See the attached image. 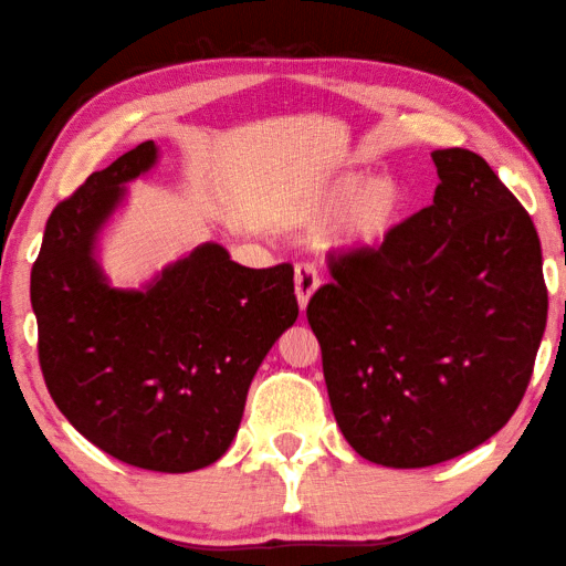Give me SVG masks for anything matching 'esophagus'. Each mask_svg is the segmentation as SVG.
Here are the masks:
<instances>
[{
    "instance_id": "esophagus-1",
    "label": "esophagus",
    "mask_w": 566,
    "mask_h": 566,
    "mask_svg": "<svg viewBox=\"0 0 566 566\" xmlns=\"http://www.w3.org/2000/svg\"><path fill=\"white\" fill-rule=\"evenodd\" d=\"M318 286V276L312 264H296L294 270V294L296 302H300V310H306V304L314 296Z\"/></svg>"
}]
</instances>
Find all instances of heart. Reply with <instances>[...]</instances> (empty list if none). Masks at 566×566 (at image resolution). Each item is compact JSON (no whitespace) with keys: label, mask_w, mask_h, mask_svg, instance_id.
<instances>
[{"label":"heart","mask_w":566,"mask_h":566,"mask_svg":"<svg viewBox=\"0 0 566 566\" xmlns=\"http://www.w3.org/2000/svg\"><path fill=\"white\" fill-rule=\"evenodd\" d=\"M406 190L398 178L388 172L361 178L346 172L318 200L314 218H336L334 242L346 250H374L396 232L406 214Z\"/></svg>","instance_id":"1"}]
</instances>
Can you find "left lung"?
<instances>
[{
  "label": "left lung",
  "mask_w": 566,
  "mask_h": 566,
  "mask_svg": "<svg viewBox=\"0 0 566 566\" xmlns=\"http://www.w3.org/2000/svg\"><path fill=\"white\" fill-rule=\"evenodd\" d=\"M430 156L433 205L378 250L334 256V282L306 306L336 423L386 468L438 465L495 436L547 326L527 210L478 153Z\"/></svg>",
  "instance_id": "1"
}]
</instances>
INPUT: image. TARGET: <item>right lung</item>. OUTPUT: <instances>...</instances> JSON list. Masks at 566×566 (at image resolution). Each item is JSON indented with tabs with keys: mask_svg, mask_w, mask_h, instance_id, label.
Listing matches in <instances>:
<instances>
[{
	"mask_svg": "<svg viewBox=\"0 0 566 566\" xmlns=\"http://www.w3.org/2000/svg\"><path fill=\"white\" fill-rule=\"evenodd\" d=\"M158 163L140 143L59 202L32 266L39 364L81 436L128 465L192 472L238 436L256 368L300 306L292 264L250 270L202 242L138 290L108 282L98 238L126 182Z\"/></svg>",
	"mask_w": 566,
	"mask_h": 566,
	"instance_id": "1",
	"label": "right lung"
}]
</instances>
